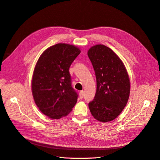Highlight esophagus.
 <instances>
[{
	"mask_svg": "<svg viewBox=\"0 0 160 160\" xmlns=\"http://www.w3.org/2000/svg\"><path fill=\"white\" fill-rule=\"evenodd\" d=\"M84 95H85L84 91H80V92H79V98H80V99H83V97H84Z\"/></svg>",
	"mask_w": 160,
	"mask_h": 160,
	"instance_id": "1",
	"label": "esophagus"
}]
</instances>
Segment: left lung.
<instances>
[{
	"mask_svg": "<svg viewBox=\"0 0 160 160\" xmlns=\"http://www.w3.org/2000/svg\"><path fill=\"white\" fill-rule=\"evenodd\" d=\"M88 54L97 81L95 98L89 103L90 111L99 122H111L128 103L130 91L128 74L122 61L108 47L95 45Z\"/></svg>",
	"mask_w": 160,
	"mask_h": 160,
	"instance_id": "8db88e82",
	"label": "left lung"
}]
</instances>
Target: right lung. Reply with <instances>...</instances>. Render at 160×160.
<instances>
[{
    "mask_svg": "<svg viewBox=\"0 0 160 160\" xmlns=\"http://www.w3.org/2000/svg\"><path fill=\"white\" fill-rule=\"evenodd\" d=\"M81 52L73 45L59 43L43 52L33 72L32 92L41 112L51 119L68 115L78 94L72 88L69 67Z\"/></svg>",
    "mask_w": 160,
    "mask_h": 160,
    "instance_id": "obj_1",
    "label": "right lung"
}]
</instances>
